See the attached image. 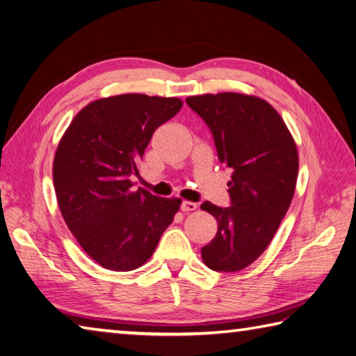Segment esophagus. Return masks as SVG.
I'll return each instance as SVG.
<instances>
[{
    "label": "esophagus",
    "mask_w": 356,
    "mask_h": 356,
    "mask_svg": "<svg viewBox=\"0 0 356 356\" xmlns=\"http://www.w3.org/2000/svg\"><path fill=\"white\" fill-rule=\"evenodd\" d=\"M197 207H198V204L193 201H183V204H181V210H183L184 213L193 212V210H197Z\"/></svg>",
    "instance_id": "esophagus-1"
}]
</instances>
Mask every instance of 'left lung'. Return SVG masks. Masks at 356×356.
Returning <instances> with one entry per match:
<instances>
[{
    "label": "left lung",
    "instance_id": "obj_1",
    "mask_svg": "<svg viewBox=\"0 0 356 356\" xmlns=\"http://www.w3.org/2000/svg\"><path fill=\"white\" fill-rule=\"evenodd\" d=\"M212 130L218 159L230 168L232 206L206 201L201 209L218 222L201 249L209 269L238 272L258 259L292 202L298 178V149L284 120L266 99L221 92L186 99Z\"/></svg>",
    "mask_w": 356,
    "mask_h": 356
}]
</instances>
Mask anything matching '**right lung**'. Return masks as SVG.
I'll list each match as a JSON object with an SVG mask.
<instances>
[{
	"mask_svg": "<svg viewBox=\"0 0 356 356\" xmlns=\"http://www.w3.org/2000/svg\"><path fill=\"white\" fill-rule=\"evenodd\" d=\"M183 99L124 93L92 101L61 136L54 158L56 201L69 230L95 263L115 272L138 269L154 255L179 198L132 191L130 177L155 130Z\"/></svg>",
	"mask_w": 356,
	"mask_h": 356,
	"instance_id": "1",
	"label": "right lung"
}]
</instances>
